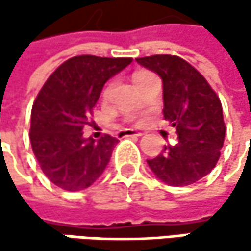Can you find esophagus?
Returning a JSON list of instances; mask_svg holds the SVG:
<instances>
[{
  "instance_id": "1",
  "label": "esophagus",
  "mask_w": 251,
  "mask_h": 251,
  "mask_svg": "<svg viewBox=\"0 0 251 251\" xmlns=\"http://www.w3.org/2000/svg\"><path fill=\"white\" fill-rule=\"evenodd\" d=\"M129 136H142V132L133 130V129H125L118 132V138H129Z\"/></svg>"
}]
</instances>
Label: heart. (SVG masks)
<instances>
[{"instance_id": "1", "label": "heart", "mask_w": 251, "mask_h": 251, "mask_svg": "<svg viewBox=\"0 0 251 251\" xmlns=\"http://www.w3.org/2000/svg\"><path fill=\"white\" fill-rule=\"evenodd\" d=\"M150 73H144V71H141V73H136L135 75H133V82L136 84L141 78H144L145 75H148ZM109 93H110V84H107L106 87H104V90H103V93H101V96H103V99H107V96H109Z\"/></svg>"}]
</instances>
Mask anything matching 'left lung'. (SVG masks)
Here are the masks:
<instances>
[{"mask_svg": "<svg viewBox=\"0 0 251 251\" xmlns=\"http://www.w3.org/2000/svg\"><path fill=\"white\" fill-rule=\"evenodd\" d=\"M163 79L164 119L176 127V145L147 160L151 172L169 186H189L211 173L226 138L223 106L203 75L175 55L136 58Z\"/></svg>", "mask_w": 251, "mask_h": 251, "instance_id": "1", "label": "left lung"}]
</instances>
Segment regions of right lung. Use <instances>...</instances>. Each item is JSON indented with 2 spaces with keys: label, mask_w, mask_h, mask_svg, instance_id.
I'll list each match as a JSON object with an SVG mask.
<instances>
[{
  "label": "right lung",
  "mask_w": 251,
  "mask_h": 251,
  "mask_svg": "<svg viewBox=\"0 0 251 251\" xmlns=\"http://www.w3.org/2000/svg\"><path fill=\"white\" fill-rule=\"evenodd\" d=\"M132 58L81 55L65 61L39 91L30 125V142L45 176L58 187L78 192L90 187L106 170L118 138H84V126L103 85Z\"/></svg>",
  "instance_id": "right-lung-1"
}]
</instances>
